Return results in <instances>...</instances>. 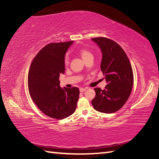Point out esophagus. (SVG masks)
<instances>
[{"instance_id": "obj_1", "label": "esophagus", "mask_w": 159, "mask_h": 159, "mask_svg": "<svg viewBox=\"0 0 159 159\" xmlns=\"http://www.w3.org/2000/svg\"><path fill=\"white\" fill-rule=\"evenodd\" d=\"M85 90H86L85 88H80V92H84V91H85Z\"/></svg>"}]
</instances>
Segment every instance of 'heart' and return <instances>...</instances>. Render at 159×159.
<instances>
[{
	"instance_id": "1",
	"label": "heart",
	"mask_w": 159,
	"mask_h": 159,
	"mask_svg": "<svg viewBox=\"0 0 159 159\" xmlns=\"http://www.w3.org/2000/svg\"><path fill=\"white\" fill-rule=\"evenodd\" d=\"M79 54H80L81 57H82L84 61L87 60L89 58H93V54L91 53L89 50L85 48H81L79 50ZM64 63L65 66H68L69 64V56L68 54H66L64 57Z\"/></svg>"
}]
</instances>
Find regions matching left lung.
<instances>
[{"label": "left lung", "instance_id": "8db88e82", "mask_svg": "<svg viewBox=\"0 0 159 159\" xmlns=\"http://www.w3.org/2000/svg\"><path fill=\"white\" fill-rule=\"evenodd\" d=\"M102 52L101 70L107 85L102 90L94 88L95 96L91 101L98 111L112 113L121 109L131 95L133 72L126 53L117 42L105 37L92 38Z\"/></svg>", "mask_w": 159, "mask_h": 159}]
</instances>
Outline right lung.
<instances>
[{"mask_svg":"<svg viewBox=\"0 0 159 159\" xmlns=\"http://www.w3.org/2000/svg\"><path fill=\"white\" fill-rule=\"evenodd\" d=\"M73 41L50 43L33 59L28 75V91L41 111L53 119L73 114L80 95L78 88L62 89L59 77L65 71L64 56Z\"/></svg>","mask_w":159,"mask_h":159,"instance_id":"obj_1","label":"right lung"}]
</instances>
